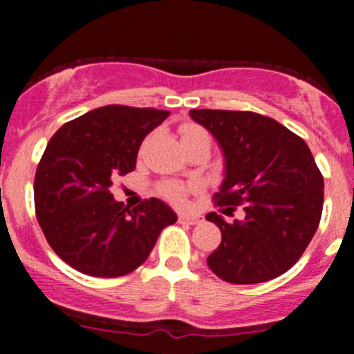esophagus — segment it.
<instances>
[{"mask_svg":"<svg viewBox=\"0 0 354 354\" xmlns=\"http://www.w3.org/2000/svg\"><path fill=\"white\" fill-rule=\"evenodd\" d=\"M178 221H180V223L192 224V226H195V224L203 223V217L202 216H187V214H181V216L178 217Z\"/></svg>","mask_w":354,"mask_h":354,"instance_id":"1","label":"esophagus"}]
</instances>
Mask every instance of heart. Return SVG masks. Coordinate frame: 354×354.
I'll list each match as a JSON object with an SVG mask.
<instances>
[{"label": "heart", "instance_id": "obj_1", "mask_svg": "<svg viewBox=\"0 0 354 354\" xmlns=\"http://www.w3.org/2000/svg\"><path fill=\"white\" fill-rule=\"evenodd\" d=\"M197 138H202V140L210 142L209 135H207L205 130H202L200 127H195V124H187L181 130V140H197ZM188 188L185 187L183 183H178V181H166V183L160 185V194L164 195L169 202H173L174 205H183L185 198H187Z\"/></svg>", "mask_w": 354, "mask_h": 354}]
</instances>
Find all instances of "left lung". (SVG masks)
I'll use <instances>...</instances> for the list:
<instances>
[{
	"instance_id": "obj_1",
	"label": "left lung",
	"mask_w": 354,
	"mask_h": 354,
	"mask_svg": "<svg viewBox=\"0 0 354 354\" xmlns=\"http://www.w3.org/2000/svg\"><path fill=\"white\" fill-rule=\"evenodd\" d=\"M192 120L210 131L224 156L217 205L245 217L219 226L221 245L207 266L233 284L266 283L291 269L306 250L324 205V178L303 138L272 118L250 111L192 109Z\"/></svg>"
}]
</instances>
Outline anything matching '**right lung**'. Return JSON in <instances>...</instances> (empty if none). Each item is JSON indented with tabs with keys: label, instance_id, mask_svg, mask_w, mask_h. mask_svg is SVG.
<instances>
[{
	"label": "right lung",
	"instance_id": "1",
	"mask_svg": "<svg viewBox=\"0 0 354 354\" xmlns=\"http://www.w3.org/2000/svg\"><path fill=\"white\" fill-rule=\"evenodd\" d=\"M167 111L102 106L68 121L51 137L34 181L35 214L56 255L78 272L120 277L147 260L160 231L178 216L159 198L135 209L109 192L137 164L142 140Z\"/></svg>",
	"mask_w": 354,
	"mask_h": 354
}]
</instances>
